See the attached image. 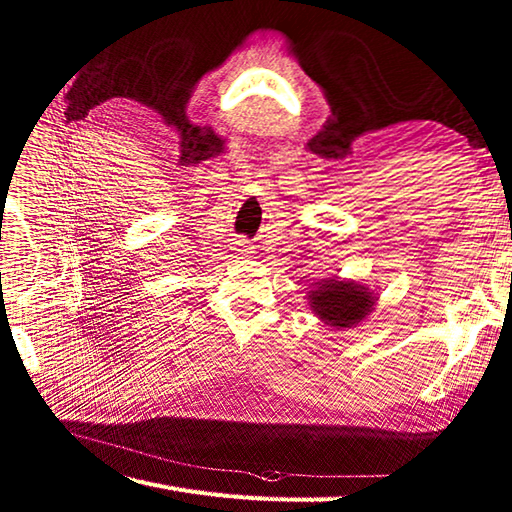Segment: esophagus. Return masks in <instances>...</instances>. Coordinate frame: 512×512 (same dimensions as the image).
Returning a JSON list of instances; mask_svg holds the SVG:
<instances>
[{"label": "esophagus", "mask_w": 512, "mask_h": 512, "mask_svg": "<svg viewBox=\"0 0 512 512\" xmlns=\"http://www.w3.org/2000/svg\"><path fill=\"white\" fill-rule=\"evenodd\" d=\"M239 253H244V255H248V253H253V250H250V246L242 244V248H239Z\"/></svg>", "instance_id": "esophagus-1"}]
</instances>
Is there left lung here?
Instances as JSON below:
<instances>
[{
  "label": "left lung",
  "instance_id": "1",
  "mask_svg": "<svg viewBox=\"0 0 512 512\" xmlns=\"http://www.w3.org/2000/svg\"><path fill=\"white\" fill-rule=\"evenodd\" d=\"M308 297L312 310L334 328H352L354 323L363 321L374 306L372 292H367V288L356 281L330 279Z\"/></svg>",
  "mask_w": 512,
  "mask_h": 512
}]
</instances>
